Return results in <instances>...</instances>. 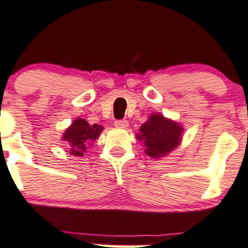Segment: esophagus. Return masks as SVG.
<instances>
[{
    "mask_svg": "<svg viewBox=\"0 0 248 248\" xmlns=\"http://www.w3.org/2000/svg\"><path fill=\"white\" fill-rule=\"evenodd\" d=\"M127 125H129V123H127V121H125V119H121V121L114 122V126L121 127V129H126Z\"/></svg>",
    "mask_w": 248,
    "mask_h": 248,
    "instance_id": "esophagus-1",
    "label": "esophagus"
}]
</instances>
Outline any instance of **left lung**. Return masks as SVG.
<instances>
[{"label":"left lung","instance_id":"1","mask_svg":"<svg viewBox=\"0 0 248 248\" xmlns=\"http://www.w3.org/2000/svg\"><path fill=\"white\" fill-rule=\"evenodd\" d=\"M183 129L180 124L165 118L160 113H153L140 127L137 140L143 142L144 153L152 158H163L180 146Z\"/></svg>","mask_w":248,"mask_h":248}]
</instances>
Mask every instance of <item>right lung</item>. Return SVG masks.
I'll use <instances>...</instances> for the list:
<instances>
[{"label":"right lung","instance_id":"1","mask_svg":"<svg viewBox=\"0 0 248 248\" xmlns=\"http://www.w3.org/2000/svg\"><path fill=\"white\" fill-rule=\"evenodd\" d=\"M104 127L101 125H90L85 119L77 118L65 130L62 140L70 154L76 156H83L87 149L93 146V142L100 136Z\"/></svg>","mask_w":248,"mask_h":248}]
</instances>
